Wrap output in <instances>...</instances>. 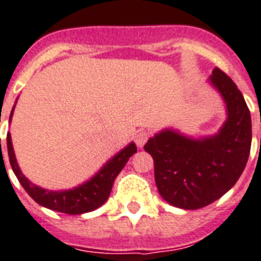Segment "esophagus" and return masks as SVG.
<instances>
[{
  "instance_id": "1",
  "label": "esophagus",
  "mask_w": 261,
  "mask_h": 261,
  "mask_svg": "<svg viewBox=\"0 0 261 261\" xmlns=\"http://www.w3.org/2000/svg\"><path fill=\"white\" fill-rule=\"evenodd\" d=\"M147 139H149V133L147 131H141V133H138L135 135V143H137L138 147H143Z\"/></svg>"
}]
</instances>
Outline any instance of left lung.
<instances>
[{"label": "left lung", "mask_w": 261, "mask_h": 261, "mask_svg": "<svg viewBox=\"0 0 261 261\" xmlns=\"http://www.w3.org/2000/svg\"><path fill=\"white\" fill-rule=\"evenodd\" d=\"M207 83L225 107L226 119L217 133L192 137L166 127L145 145L154 160L161 197L173 206L189 211L206 206L232 189L251 150V112L240 90L219 68L213 69Z\"/></svg>", "instance_id": "8db88e82"}]
</instances>
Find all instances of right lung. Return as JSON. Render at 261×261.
Instances as JSON below:
<instances>
[{
    "mask_svg": "<svg viewBox=\"0 0 261 261\" xmlns=\"http://www.w3.org/2000/svg\"><path fill=\"white\" fill-rule=\"evenodd\" d=\"M16 103H14L12 112H10L9 123L12 122ZM6 146H8L10 166L13 169V173L16 174L17 179L20 181L25 192L41 206L48 207L50 211L61 212L65 215L88 213V212L95 211L105 204L109 198L110 193H111L112 184L115 181L116 175L122 171L124 165L127 164V161L130 160V156L137 152L135 143L130 142L126 147H123L116 152L115 155L111 156L90 179H87V181L72 188V189L48 190L31 182L22 174L20 166L17 164L10 133H8V137H6Z\"/></svg>",
    "mask_w": 261,
    "mask_h": 261,
    "instance_id": "obj_1",
    "label": "right lung"
}]
</instances>
